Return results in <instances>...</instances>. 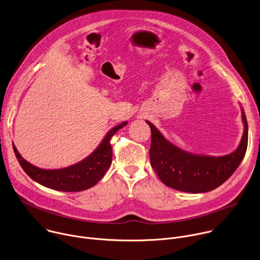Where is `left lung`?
<instances>
[{"instance_id": "1", "label": "left lung", "mask_w": 260, "mask_h": 260, "mask_svg": "<svg viewBox=\"0 0 260 260\" xmlns=\"http://www.w3.org/2000/svg\"><path fill=\"white\" fill-rule=\"evenodd\" d=\"M244 132L237 149L226 155H201L185 151L174 145L150 122V162L167 186L183 192H209L224 183L238 169L248 146V123L241 107Z\"/></svg>"}]
</instances>
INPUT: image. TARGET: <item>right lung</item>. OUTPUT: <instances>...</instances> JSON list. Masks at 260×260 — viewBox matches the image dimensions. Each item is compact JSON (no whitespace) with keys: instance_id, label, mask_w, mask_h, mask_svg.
<instances>
[{"instance_id":"obj_1","label":"right lung","mask_w":260,"mask_h":260,"mask_svg":"<svg viewBox=\"0 0 260 260\" xmlns=\"http://www.w3.org/2000/svg\"><path fill=\"white\" fill-rule=\"evenodd\" d=\"M126 124L127 121H123L111 128L92 153L81 161L62 169L46 170L38 168L26 161L17 151L14 144H12L13 150L22 170L37 183L58 191H82L94 186L106 174L112 162V147L110 140Z\"/></svg>"}]
</instances>
